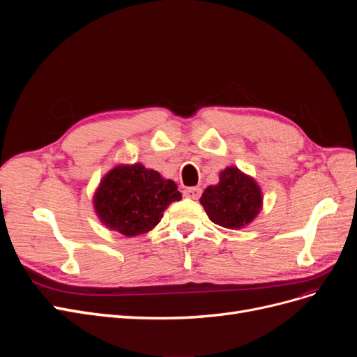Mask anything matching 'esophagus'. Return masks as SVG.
Wrapping results in <instances>:
<instances>
[{
  "instance_id": "1",
  "label": "esophagus",
  "mask_w": 357,
  "mask_h": 357,
  "mask_svg": "<svg viewBox=\"0 0 357 357\" xmlns=\"http://www.w3.org/2000/svg\"><path fill=\"white\" fill-rule=\"evenodd\" d=\"M183 195L188 197V199H192V200H199L200 195H202V188H199V187H190V188H187L185 191H183Z\"/></svg>"
}]
</instances>
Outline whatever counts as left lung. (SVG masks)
<instances>
[{"instance_id":"1","label":"left lung","mask_w":357,"mask_h":357,"mask_svg":"<svg viewBox=\"0 0 357 357\" xmlns=\"http://www.w3.org/2000/svg\"><path fill=\"white\" fill-rule=\"evenodd\" d=\"M208 219L228 229H240L260 213L263 194L259 183L236 166L219 174L216 185H208L200 199Z\"/></svg>"}]
</instances>
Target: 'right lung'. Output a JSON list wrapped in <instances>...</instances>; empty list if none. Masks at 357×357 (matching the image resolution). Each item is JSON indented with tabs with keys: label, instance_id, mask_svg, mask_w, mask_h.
I'll return each instance as SVG.
<instances>
[{
	"label": "right lung",
	"instance_id": "obj_1",
	"mask_svg": "<svg viewBox=\"0 0 357 357\" xmlns=\"http://www.w3.org/2000/svg\"><path fill=\"white\" fill-rule=\"evenodd\" d=\"M181 199L174 181L134 163L109 170L92 200L102 225L126 236H137L151 231L169 204Z\"/></svg>",
	"mask_w": 357,
	"mask_h": 357
}]
</instances>
